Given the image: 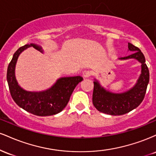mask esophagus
Here are the masks:
<instances>
[{
	"label": "esophagus",
	"instance_id": "obj_1",
	"mask_svg": "<svg viewBox=\"0 0 156 156\" xmlns=\"http://www.w3.org/2000/svg\"><path fill=\"white\" fill-rule=\"evenodd\" d=\"M92 75V73L89 70H84L83 72V76L84 78H89V76H91Z\"/></svg>",
	"mask_w": 156,
	"mask_h": 156
}]
</instances>
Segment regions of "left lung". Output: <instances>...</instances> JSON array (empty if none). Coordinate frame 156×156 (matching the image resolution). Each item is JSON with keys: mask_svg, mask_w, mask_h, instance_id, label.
Wrapping results in <instances>:
<instances>
[{"mask_svg": "<svg viewBox=\"0 0 156 156\" xmlns=\"http://www.w3.org/2000/svg\"><path fill=\"white\" fill-rule=\"evenodd\" d=\"M128 51L133 53L118 59L134 58L141 63V70L139 78L131 89L121 93L107 90L102 87L98 80L94 79L92 103L99 112L110 115H122L137 108L144 100L150 79L149 69L145 64V58L140 49L131 43H128Z\"/></svg>", "mask_w": 156, "mask_h": 156, "instance_id": "8db88e82", "label": "left lung"}]
</instances>
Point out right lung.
Wrapping results in <instances>:
<instances>
[{
  "instance_id": "right-lung-1",
  "label": "right lung",
  "mask_w": 156,
  "mask_h": 156,
  "mask_svg": "<svg viewBox=\"0 0 156 156\" xmlns=\"http://www.w3.org/2000/svg\"><path fill=\"white\" fill-rule=\"evenodd\" d=\"M30 47L43 53L41 46L33 43L27 44L15 52L9 64L6 75L11 95L17 105L26 112L40 117L54 115L65 108L73 90L83 80V78L79 76L62 77L46 90L40 92L25 90L16 80L15 66L20 54Z\"/></svg>"
}]
</instances>
